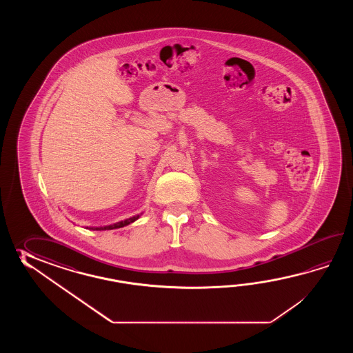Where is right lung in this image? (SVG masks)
I'll return each instance as SVG.
<instances>
[{"label":"right lung","instance_id":"obj_1","mask_svg":"<svg viewBox=\"0 0 353 353\" xmlns=\"http://www.w3.org/2000/svg\"><path fill=\"white\" fill-rule=\"evenodd\" d=\"M143 213H140V214H136V216H132V217L126 218V219H123V221H120V222H116V223H112V225H101V227H85V228H88V230H93V231H108V230H116V228H121V227H125V225H128L130 223H134L135 221H137L140 216H141Z\"/></svg>","mask_w":353,"mask_h":353}]
</instances>
